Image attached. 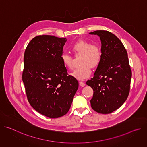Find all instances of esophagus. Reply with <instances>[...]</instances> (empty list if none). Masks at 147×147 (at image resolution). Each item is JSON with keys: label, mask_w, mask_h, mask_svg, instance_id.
I'll use <instances>...</instances> for the list:
<instances>
[{"label": "esophagus", "mask_w": 147, "mask_h": 147, "mask_svg": "<svg viewBox=\"0 0 147 147\" xmlns=\"http://www.w3.org/2000/svg\"><path fill=\"white\" fill-rule=\"evenodd\" d=\"M79 84H80V86H81V87H84L86 86V84L84 82H82V81H80Z\"/></svg>", "instance_id": "esophagus-1"}]
</instances>
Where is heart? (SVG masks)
<instances>
[{
	"label": "heart",
	"mask_w": 147,
	"mask_h": 147,
	"mask_svg": "<svg viewBox=\"0 0 147 147\" xmlns=\"http://www.w3.org/2000/svg\"><path fill=\"white\" fill-rule=\"evenodd\" d=\"M72 49L76 55H82L81 66L74 70L72 75L78 80H84L91 74V67L95 68L99 64L102 53L99 47L85 40H79L73 45ZM64 65L69 69L74 67L73 57L67 53H63L61 56Z\"/></svg>",
	"instance_id": "obj_1"
}]
</instances>
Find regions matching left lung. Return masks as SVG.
<instances>
[{"label": "left lung", "mask_w": 147, "mask_h": 147, "mask_svg": "<svg viewBox=\"0 0 147 147\" xmlns=\"http://www.w3.org/2000/svg\"><path fill=\"white\" fill-rule=\"evenodd\" d=\"M90 34L100 38L102 53L94 77L86 82L94 90L91 105L98 113L108 114L119 108L129 94L131 70L128 55L120 40L112 33L99 30Z\"/></svg>", "instance_id": "8db88e82"}]
</instances>
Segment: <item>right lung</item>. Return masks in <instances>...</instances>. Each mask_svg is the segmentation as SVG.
<instances>
[{
	"label": "right lung",
	"instance_id": "add662e5",
	"mask_svg": "<svg viewBox=\"0 0 147 147\" xmlns=\"http://www.w3.org/2000/svg\"><path fill=\"white\" fill-rule=\"evenodd\" d=\"M66 38L39 35L27 45L22 79L28 100L38 112L49 118L69 111L78 88V81L68 76L61 56Z\"/></svg>",
	"mask_w": 147,
	"mask_h": 147
}]
</instances>
